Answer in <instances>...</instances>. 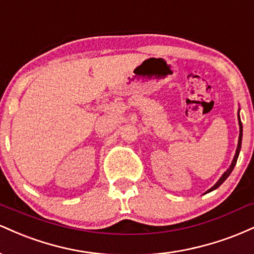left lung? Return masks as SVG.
<instances>
[{
    "label": "left lung",
    "mask_w": 254,
    "mask_h": 254,
    "mask_svg": "<svg viewBox=\"0 0 254 254\" xmlns=\"http://www.w3.org/2000/svg\"><path fill=\"white\" fill-rule=\"evenodd\" d=\"M238 118H239V125H240V133H239V142H238V148H237V151H235V156H234V159H233V162H232V165H230V167L228 168V170H227L226 172H224L223 173V176L220 178V180H218V182L215 184L214 186H212V188L210 189V190H209L208 192H210V191H212V190H215V189H217L218 186L221 185V184H222L224 180L227 179V178L229 177V174L232 173V171L234 170V166H235V164H237V161H238V157H239V153H240V149H241V139H243V123H241V121H240V117H239V115H238Z\"/></svg>",
    "instance_id": "obj_1"
}]
</instances>
